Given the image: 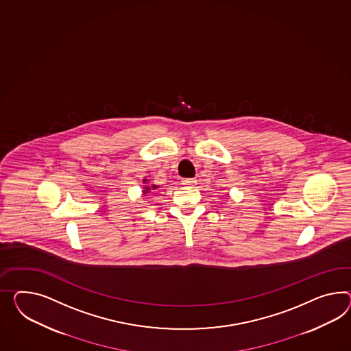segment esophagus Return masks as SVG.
Wrapping results in <instances>:
<instances>
[{
	"instance_id": "1",
	"label": "esophagus",
	"mask_w": 351,
	"mask_h": 351,
	"mask_svg": "<svg viewBox=\"0 0 351 351\" xmlns=\"http://www.w3.org/2000/svg\"><path fill=\"white\" fill-rule=\"evenodd\" d=\"M182 184L184 187H193L196 184V180L195 178H184V180H182Z\"/></svg>"
}]
</instances>
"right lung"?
<instances>
[{
	"label": "right lung",
	"mask_w": 351,
	"mask_h": 351,
	"mask_svg": "<svg viewBox=\"0 0 351 351\" xmlns=\"http://www.w3.org/2000/svg\"><path fill=\"white\" fill-rule=\"evenodd\" d=\"M154 189H155V186H154ZM147 191H150V189H149V187H146V191H144V192H147Z\"/></svg>",
	"instance_id": "add662e5"
}]
</instances>
